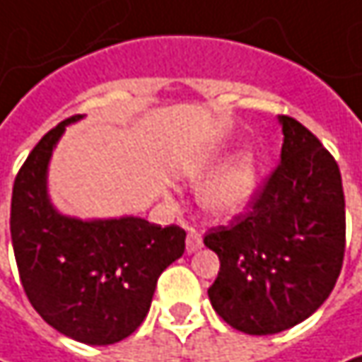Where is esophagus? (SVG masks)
Listing matches in <instances>:
<instances>
[{"instance_id": "obj_1", "label": "esophagus", "mask_w": 362, "mask_h": 362, "mask_svg": "<svg viewBox=\"0 0 362 362\" xmlns=\"http://www.w3.org/2000/svg\"><path fill=\"white\" fill-rule=\"evenodd\" d=\"M185 245H187V254H193V252L202 250V245H203L202 235H199L197 231H189L187 242H185Z\"/></svg>"}]
</instances>
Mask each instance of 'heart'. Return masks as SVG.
I'll use <instances>...</instances> for the list:
<instances>
[{
	"mask_svg": "<svg viewBox=\"0 0 362 362\" xmlns=\"http://www.w3.org/2000/svg\"><path fill=\"white\" fill-rule=\"evenodd\" d=\"M221 160L216 146L197 151L179 165V173L191 183H199L214 173ZM259 189V159L254 151H242L231 157L211 179L199 189V203L207 216L231 219L245 214Z\"/></svg>",
	"mask_w": 362,
	"mask_h": 362,
	"instance_id": "obj_1",
	"label": "heart"
}]
</instances>
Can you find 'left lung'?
<instances>
[{
  "label": "left lung",
  "mask_w": 362,
  "mask_h": 362,
  "mask_svg": "<svg viewBox=\"0 0 362 362\" xmlns=\"http://www.w3.org/2000/svg\"><path fill=\"white\" fill-rule=\"evenodd\" d=\"M280 165L252 209L209 230L219 257L207 290L216 313L245 334H276L330 296L344 257V193L337 160L306 127L278 117Z\"/></svg>",
  "instance_id": "1"
}]
</instances>
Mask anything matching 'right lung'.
<instances>
[{
  "label": "right lung",
  "instance_id": "add662e5",
  "mask_svg": "<svg viewBox=\"0 0 362 362\" xmlns=\"http://www.w3.org/2000/svg\"><path fill=\"white\" fill-rule=\"evenodd\" d=\"M72 117L42 136L13 183L9 231L21 286L49 327L84 344H115L145 320L157 280L183 256L185 230L143 217L62 214L49 197L54 148Z\"/></svg>",
  "mask_w": 362,
  "mask_h": 362
}]
</instances>
